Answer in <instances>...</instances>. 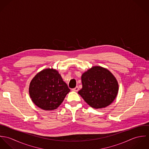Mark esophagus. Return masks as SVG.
Here are the masks:
<instances>
[{"mask_svg":"<svg viewBox=\"0 0 149 149\" xmlns=\"http://www.w3.org/2000/svg\"><path fill=\"white\" fill-rule=\"evenodd\" d=\"M79 87L78 86H76L74 88H73V89H72V91H74V92H77L78 91H79Z\"/></svg>","mask_w":149,"mask_h":149,"instance_id":"34e87169","label":"esophagus"}]
</instances>
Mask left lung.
Instances as JSON below:
<instances>
[{
    "label": "left lung",
    "mask_w": 149,
    "mask_h": 149,
    "mask_svg": "<svg viewBox=\"0 0 149 149\" xmlns=\"http://www.w3.org/2000/svg\"><path fill=\"white\" fill-rule=\"evenodd\" d=\"M83 88L78 93L94 108H102L113 102L118 92V83L106 69L93 66L82 74Z\"/></svg>",
    "instance_id": "8db88e82"
}]
</instances>
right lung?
<instances>
[{"instance_id": "obj_1", "label": "right lung", "mask_w": 149, "mask_h": 149, "mask_svg": "<svg viewBox=\"0 0 149 149\" xmlns=\"http://www.w3.org/2000/svg\"><path fill=\"white\" fill-rule=\"evenodd\" d=\"M69 91L70 89L60 74L53 69H46L37 73L29 86L33 102L47 111L57 108Z\"/></svg>"}]
</instances>
